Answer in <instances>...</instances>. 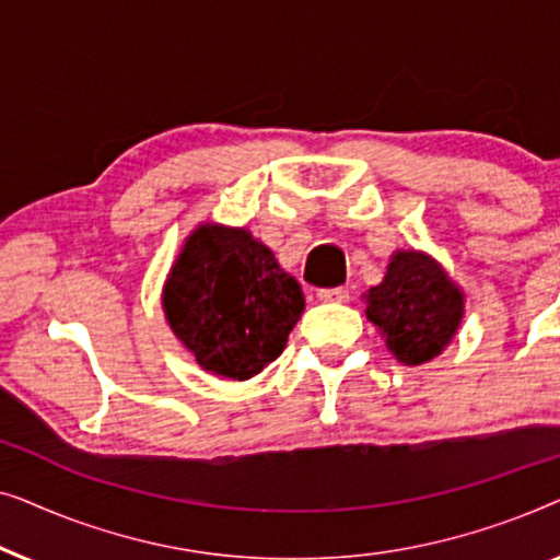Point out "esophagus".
<instances>
[{
    "label": "esophagus",
    "mask_w": 560,
    "mask_h": 560,
    "mask_svg": "<svg viewBox=\"0 0 560 560\" xmlns=\"http://www.w3.org/2000/svg\"><path fill=\"white\" fill-rule=\"evenodd\" d=\"M318 301L347 303L349 301V290L347 288H324V290H318Z\"/></svg>",
    "instance_id": "34e87169"
}]
</instances>
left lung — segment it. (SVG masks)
<instances>
[{"label": "left lung", "instance_id": "1", "mask_svg": "<svg viewBox=\"0 0 560 560\" xmlns=\"http://www.w3.org/2000/svg\"><path fill=\"white\" fill-rule=\"evenodd\" d=\"M366 318L385 336L397 362L416 366L439 357L464 316V293L423 252H395L387 275L364 295Z\"/></svg>", "mask_w": 560, "mask_h": 560}]
</instances>
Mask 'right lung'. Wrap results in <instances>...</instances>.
<instances>
[{
    "label": "right lung",
    "instance_id": "obj_1",
    "mask_svg": "<svg viewBox=\"0 0 560 560\" xmlns=\"http://www.w3.org/2000/svg\"><path fill=\"white\" fill-rule=\"evenodd\" d=\"M163 308L206 372L242 382L282 354L305 298L247 229L201 224L171 267Z\"/></svg>",
    "mask_w": 560,
    "mask_h": 560
}]
</instances>
